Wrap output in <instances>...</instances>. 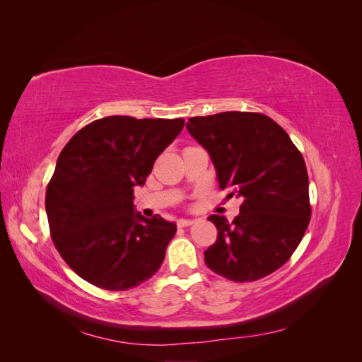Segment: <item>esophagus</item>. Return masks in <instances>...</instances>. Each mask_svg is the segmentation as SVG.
<instances>
[{
	"label": "esophagus",
	"mask_w": 362,
	"mask_h": 362,
	"mask_svg": "<svg viewBox=\"0 0 362 362\" xmlns=\"http://www.w3.org/2000/svg\"><path fill=\"white\" fill-rule=\"evenodd\" d=\"M194 223V221H192V218H180V221L177 222L178 228H185V226H192Z\"/></svg>",
	"instance_id": "esophagus-1"
}]
</instances>
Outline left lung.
Masks as SVG:
<instances>
[{
	"label": "left lung",
	"mask_w": 362,
	"mask_h": 362,
	"mask_svg": "<svg viewBox=\"0 0 362 362\" xmlns=\"http://www.w3.org/2000/svg\"><path fill=\"white\" fill-rule=\"evenodd\" d=\"M189 133L208 151L218 187L240 198L233 222L213 214L216 243L205 264L234 282H252L282 267L311 218L308 172L300 151L275 120L254 112L194 116Z\"/></svg>",
	"instance_id": "obj_1"
}]
</instances>
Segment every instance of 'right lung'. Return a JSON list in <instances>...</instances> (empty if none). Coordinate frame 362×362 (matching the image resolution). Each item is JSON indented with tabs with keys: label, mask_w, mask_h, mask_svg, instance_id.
<instances>
[{
	"label": "right lung",
	"mask_w": 362,
	"mask_h": 362,
	"mask_svg": "<svg viewBox=\"0 0 362 362\" xmlns=\"http://www.w3.org/2000/svg\"><path fill=\"white\" fill-rule=\"evenodd\" d=\"M184 119L107 116L83 127L60 152L45 208L54 246L93 286L124 291L156 275L177 225L134 213L144 185Z\"/></svg>",
	"instance_id": "obj_1"
}]
</instances>
